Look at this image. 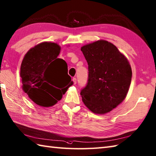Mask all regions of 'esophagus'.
I'll return each mask as SVG.
<instances>
[{"instance_id":"obj_1","label":"esophagus","mask_w":156,"mask_h":156,"mask_svg":"<svg viewBox=\"0 0 156 156\" xmlns=\"http://www.w3.org/2000/svg\"><path fill=\"white\" fill-rule=\"evenodd\" d=\"M72 80H73V82H74V84H76V78H73Z\"/></svg>"}]
</instances>
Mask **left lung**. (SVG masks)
Here are the masks:
<instances>
[{
	"label": "left lung",
	"mask_w": 156,
	"mask_h": 156,
	"mask_svg": "<svg viewBox=\"0 0 156 156\" xmlns=\"http://www.w3.org/2000/svg\"><path fill=\"white\" fill-rule=\"evenodd\" d=\"M88 65L82 101L97 114H105L120 104L129 92L132 69L127 58L114 44L99 40L81 47Z\"/></svg>",
	"instance_id": "1"
}]
</instances>
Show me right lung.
I'll return each instance as SVG.
<instances>
[{
    "instance_id": "right-lung-1",
    "label": "right lung",
    "mask_w": 156,
    "mask_h": 156,
    "mask_svg": "<svg viewBox=\"0 0 156 156\" xmlns=\"http://www.w3.org/2000/svg\"><path fill=\"white\" fill-rule=\"evenodd\" d=\"M60 51L58 44L43 42L30 48L21 62L22 89L38 105H55L73 84L66 62L57 58Z\"/></svg>"
}]
</instances>
